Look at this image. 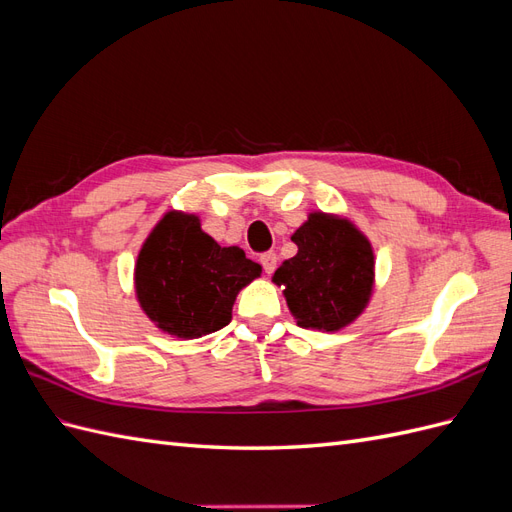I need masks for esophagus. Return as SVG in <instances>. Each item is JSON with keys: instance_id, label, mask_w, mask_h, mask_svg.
I'll use <instances>...</instances> for the list:
<instances>
[{"instance_id": "34e87169", "label": "esophagus", "mask_w": 512, "mask_h": 512, "mask_svg": "<svg viewBox=\"0 0 512 512\" xmlns=\"http://www.w3.org/2000/svg\"><path fill=\"white\" fill-rule=\"evenodd\" d=\"M260 265H262V269H265V273H273L275 271V267H277V256H275V252H267V254H262L260 256Z\"/></svg>"}]
</instances>
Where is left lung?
Segmentation results:
<instances>
[{
	"mask_svg": "<svg viewBox=\"0 0 512 512\" xmlns=\"http://www.w3.org/2000/svg\"><path fill=\"white\" fill-rule=\"evenodd\" d=\"M299 252L284 260L273 282L301 329L339 331L359 316L374 286V252L348 220L309 213L294 232Z\"/></svg>",
	"mask_w": 512,
	"mask_h": 512,
	"instance_id": "left-lung-1",
	"label": "left lung"
}]
</instances>
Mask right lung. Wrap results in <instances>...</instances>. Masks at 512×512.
I'll return each instance as SVG.
<instances>
[{
  "instance_id": "add662e5",
  "label": "right lung",
  "mask_w": 512,
  "mask_h": 512,
  "mask_svg": "<svg viewBox=\"0 0 512 512\" xmlns=\"http://www.w3.org/2000/svg\"><path fill=\"white\" fill-rule=\"evenodd\" d=\"M260 271L241 247L200 230L196 215L170 211L138 254L134 280L138 303L162 331L194 339L226 327L239 290Z\"/></svg>"
}]
</instances>
